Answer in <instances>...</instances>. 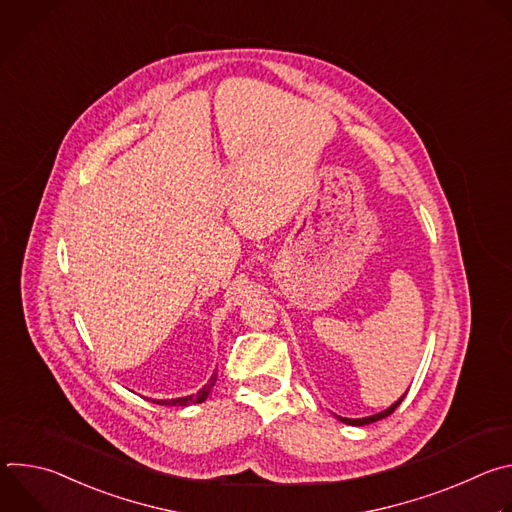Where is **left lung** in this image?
Returning <instances> with one entry per match:
<instances>
[{"label": "left lung", "mask_w": 512, "mask_h": 512, "mask_svg": "<svg viewBox=\"0 0 512 512\" xmlns=\"http://www.w3.org/2000/svg\"><path fill=\"white\" fill-rule=\"evenodd\" d=\"M407 395V393H405ZM405 395L397 401V403H393L389 409H385V411H381V413H377V415H371V417H362V419H348V417H338L340 421H344V423H348V425H367V423H373V421H379V419H383V417H387V415H391L399 405H401V401L405 399Z\"/></svg>", "instance_id": "obj_1"}]
</instances>
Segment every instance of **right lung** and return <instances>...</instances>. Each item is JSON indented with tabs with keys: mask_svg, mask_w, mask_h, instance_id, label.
I'll return each instance as SVG.
<instances>
[{
	"mask_svg": "<svg viewBox=\"0 0 512 512\" xmlns=\"http://www.w3.org/2000/svg\"><path fill=\"white\" fill-rule=\"evenodd\" d=\"M214 381H216V375H212L210 377V381L196 393V395H190V397H180V399H170V401H158L160 405H180V407H186V405H194V403H202L206 397H208V393H210V389L214 387Z\"/></svg>",
	"mask_w": 512,
	"mask_h": 512,
	"instance_id": "right-lung-1",
	"label": "right lung"
}]
</instances>
